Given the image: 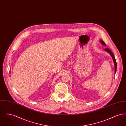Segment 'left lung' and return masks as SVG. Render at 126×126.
<instances>
[{
  "instance_id": "left-lung-1",
  "label": "left lung",
  "mask_w": 126,
  "mask_h": 126,
  "mask_svg": "<svg viewBox=\"0 0 126 126\" xmlns=\"http://www.w3.org/2000/svg\"><path fill=\"white\" fill-rule=\"evenodd\" d=\"M100 42H101V43H102L103 45H104V46H106V44L103 42V41H102V40H100ZM104 50H105L106 51H107L109 54H110V56H111L112 59H113V62H114V67H115V73H116V70H117V63H116V59H115V57H114V55L113 54V53L112 52V51L110 50V49L109 48H104Z\"/></svg>"
}]
</instances>
